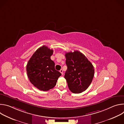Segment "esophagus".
<instances>
[{"mask_svg": "<svg viewBox=\"0 0 124 124\" xmlns=\"http://www.w3.org/2000/svg\"><path fill=\"white\" fill-rule=\"evenodd\" d=\"M60 72L61 73L62 75H63V70L61 69V70H60Z\"/></svg>", "mask_w": 124, "mask_h": 124, "instance_id": "esophagus-1", "label": "esophagus"}]
</instances>
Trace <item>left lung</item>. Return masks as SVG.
Segmentation results:
<instances>
[{"label":"left lung","instance_id":"1","mask_svg":"<svg viewBox=\"0 0 124 124\" xmlns=\"http://www.w3.org/2000/svg\"><path fill=\"white\" fill-rule=\"evenodd\" d=\"M67 70L64 78L70 91L80 93L89 86L94 76V68L81 52L78 50L66 53Z\"/></svg>","mask_w":124,"mask_h":124}]
</instances>
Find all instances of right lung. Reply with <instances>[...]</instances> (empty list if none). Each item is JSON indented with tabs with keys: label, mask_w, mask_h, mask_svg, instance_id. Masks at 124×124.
Returning <instances> with one entry per match:
<instances>
[{
	"label": "right lung",
	"mask_w": 124,
	"mask_h": 124,
	"mask_svg": "<svg viewBox=\"0 0 124 124\" xmlns=\"http://www.w3.org/2000/svg\"><path fill=\"white\" fill-rule=\"evenodd\" d=\"M53 52V49L43 46L34 53L26 65L30 81L41 91H46L54 88L61 76L55 69V63L50 59Z\"/></svg>",
	"instance_id": "add662e5"
}]
</instances>
